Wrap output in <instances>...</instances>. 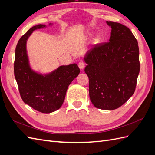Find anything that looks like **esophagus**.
I'll use <instances>...</instances> for the list:
<instances>
[{"label":"esophagus","mask_w":155,"mask_h":155,"mask_svg":"<svg viewBox=\"0 0 155 155\" xmlns=\"http://www.w3.org/2000/svg\"><path fill=\"white\" fill-rule=\"evenodd\" d=\"M78 66L81 70H83L84 68H85V62H83V61H80L78 64Z\"/></svg>","instance_id":"34e87169"}]
</instances>
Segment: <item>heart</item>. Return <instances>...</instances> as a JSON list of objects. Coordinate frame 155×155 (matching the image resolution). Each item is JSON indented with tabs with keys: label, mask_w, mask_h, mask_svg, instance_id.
Here are the masks:
<instances>
[{
	"label": "heart",
	"mask_w": 155,
	"mask_h": 155,
	"mask_svg": "<svg viewBox=\"0 0 155 155\" xmlns=\"http://www.w3.org/2000/svg\"><path fill=\"white\" fill-rule=\"evenodd\" d=\"M94 35V34H92V33H88V34H87V37H88V38H91V37ZM94 44L96 45H97L99 44L100 43V38L99 37H96L94 39Z\"/></svg>",
	"instance_id": "obj_1"
}]
</instances>
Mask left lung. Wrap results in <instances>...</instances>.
I'll return each instance as SVG.
<instances>
[{
  "label": "left lung",
  "instance_id": "1",
  "mask_svg": "<svg viewBox=\"0 0 155 155\" xmlns=\"http://www.w3.org/2000/svg\"><path fill=\"white\" fill-rule=\"evenodd\" d=\"M111 28L109 42L88 50L83 59L89 79L92 104L114 110L133 96L140 72L138 42L127 27L107 21Z\"/></svg>",
  "mask_w": 155,
  "mask_h": 155
}]
</instances>
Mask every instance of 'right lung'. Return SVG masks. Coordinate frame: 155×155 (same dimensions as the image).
<instances>
[{
  "label": "right lung",
  "instance_id": "add662e5",
  "mask_svg": "<svg viewBox=\"0 0 155 155\" xmlns=\"http://www.w3.org/2000/svg\"><path fill=\"white\" fill-rule=\"evenodd\" d=\"M52 25L53 23L48 25ZM47 26L37 25L21 37L16 46L14 63V74L22 100L43 113H51L60 109L68 86L80 72L76 63L62 65L45 74L32 69L26 48L27 41L34 30Z\"/></svg>",
  "mask_w": 155,
  "mask_h": 155
}]
</instances>
